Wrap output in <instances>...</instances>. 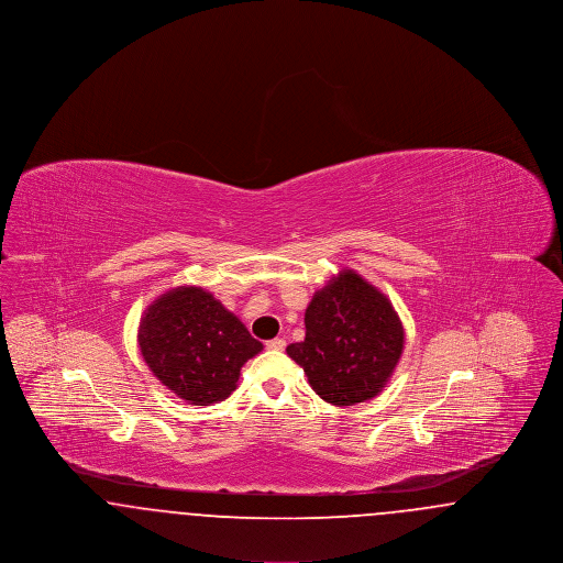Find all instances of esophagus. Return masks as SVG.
<instances>
[{
    "label": "esophagus",
    "mask_w": 563,
    "mask_h": 563,
    "mask_svg": "<svg viewBox=\"0 0 563 563\" xmlns=\"http://www.w3.org/2000/svg\"><path fill=\"white\" fill-rule=\"evenodd\" d=\"M285 346H287V342L283 338H274L266 342V349L274 350V352H280V350H285Z\"/></svg>",
    "instance_id": "1"
}]
</instances>
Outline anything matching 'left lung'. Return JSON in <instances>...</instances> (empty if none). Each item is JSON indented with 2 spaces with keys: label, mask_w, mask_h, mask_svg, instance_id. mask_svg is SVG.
<instances>
[{
  "label": "left lung",
  "mask_w": 563,
  "mask_h": 563,
  "mask_svg": "<svg viewBox=\"0 0 563 563\" xmlns=\"http://www.w3.org/2000/svg\"><path fill=\"white\" fill-rule=\"evenodd\" d=\"M306 338L287 354L322 401L344 407L377 397L401 358L405 331L390 299L342 269L306 308Z\"/></svg>",
  "instance_id": "1"
}]
</instances>
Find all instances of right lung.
<instances>
[{
	"label": "right lung",
	"mask_w": 563,
	"mask_h": 563,
	"mask_svg": "<svg viewBox=\"0 0 563 563\" xmlns=\"http://www.w3.org/2000/svg\"><path fill=\"white\" fill-rule=\"evenodd\" d=\"M136 340L152 374L189 405L228 399L242 365L264 350L202 287H177L152 301Z\"/></svg>",
	"instance_id": "add662e5"
}]
</instances>
